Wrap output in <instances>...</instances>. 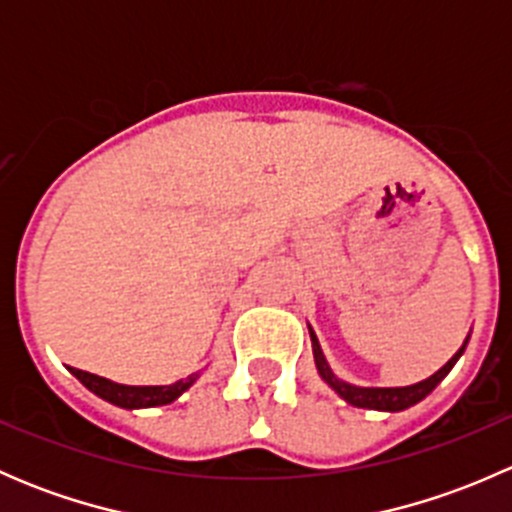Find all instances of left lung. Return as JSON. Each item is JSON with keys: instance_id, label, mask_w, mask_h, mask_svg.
Wrapping results in <instances>:
<instances>
[{"instance_id": "left-lung-1", "label": "left lung", "mask_w": 512, "mask_h": 512, "mask_svg": "<svg viewBox=\"0 0 512 512\" xmlns=\"http://www.w3.org/2000/svg\"><path fill=\"white\" fill-rule=\"evenodd\" d=\"M309 337H312V352H314V364H317V371L319 376H322L324 381H327L329 386H332L334 391H337L339 396H342L347 404L356 406V409H374V411H404L409 409V406L418 404V401L426 399L428 394H431L433 389H436L438 384H441L443 379H446L448 371L456 366V361L461 359V354L466 352V344L468 339H471V334L466 337V342H463V347L458 349L456 354L451 356V359L446 361V364L441 366V369L436 371V374H431L428 379L418 381V384H411V386H391V389H381V386H354V384H347V381L337 379L334 376V371L329 369L327 359H324V352L322 347H319V339L317 334H314V329L309 327Z\"/></svg>"}]
</instances>
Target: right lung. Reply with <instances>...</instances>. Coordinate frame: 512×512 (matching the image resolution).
<instances>
[{"mask_svg":"<svg viewBox=\"0 0 512 512\" xmlns=\"http://www.w3.org/2000/svg\"><path fill=\"white\" fill-rule=\"evenodd\" d=\"M71 374L81 381L89 391H94L96 396H101L103 401L113 406H121V409H151V406H165L173 404L183 391H188L195 384L198 374H190L188 379H180L170 386H126L116 384L111 379H103V376L89 374V371H81L69 366Z\"/></svg>","mask_w":512,"mask_h":512,"instance_id":"1","label":"right lung"}]
</instances>
